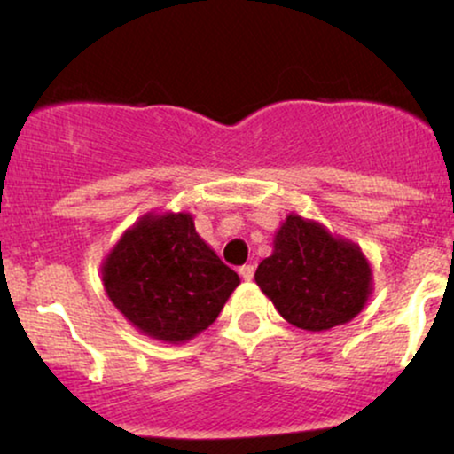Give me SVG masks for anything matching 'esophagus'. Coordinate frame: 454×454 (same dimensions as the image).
Segmentation results:
<instances>
[{"mask_svg": "<svg viewBox=\"0 0 454 454\" xmlns=\"http://www.w3.org/2000/svg\"><path fill=\"white\" fill-rule=\"evenodd\" d=\"M254 264H243L241 269H239V275H241V278L245 279V281H252L254 279Z\"/></svg>", "mask_w": 454, "mask_h": 454, "instance_id": "34e87169", "label": "esophagus"}]
</instances>
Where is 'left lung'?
I'll return each instance as SVG.
<instances>
[{
	"instance_id": "1",
	"label": "left lung",
	"mask_w": 454,
	"mask_h": 454,
	"mask_svg": "<svg viewBox=\"0 0 454 454\" xmlns=\"http://www.w3.org/2000/svg\"><path fill=\"white\" fill-rule=\"evenodd\" d=\"M254 278L284 320L311 333L350 322L373 290L363 249L296 213L281 222Z\"/></svg>"
}]
</instances>
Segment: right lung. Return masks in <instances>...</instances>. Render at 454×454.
<instances>
[{"mask_svg":"<svg viewBox=\"0 0 454 454\" xmlns=\"http://www.w3.org/2000/svg\"><path fill=\"white\" fill-rule=\"evenodd\" d=\"M108 299L143 335L185 343L209 328L241 279L200 239L192 213H145L102 262Z\"/></svg>","mask_w":454,"mask_h":454,"instance_id":"obj_1","label":"right lung"}]
</instances>
